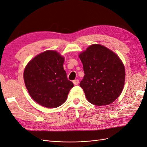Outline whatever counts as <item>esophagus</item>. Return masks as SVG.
<instances>
[{"mask_svg": "<svg viewBox=\"0 0 147 147\" xmlns=\"http://www.w3.org/2000/svg\"><path fill=\"white\" fill-rule=\"evenodd\" d=\"M73 83H74V84L75 85H78V83H79V80H78V79H76V80H74L73 81Z\"/></svg>", "mask_w": 147, "mask_h": 147, "instance_id": "obj_1", "label": "esophagus"}]
</instances>
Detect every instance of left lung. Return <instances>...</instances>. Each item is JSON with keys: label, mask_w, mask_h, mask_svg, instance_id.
<instances>
[{"label": "left lung", "mask_w": 147, "mask_h": 147, "mask_svg": "<svg viewBox=\"0 0 147 147\" xmlns=\"http://www.w3.org/2000/svg\"><path fill=\"white\" fill-rule=\"evenodd\" d=\"M85 75L80 83L87 100L96 106L108 105L124 88L125 69L117 55L100 45L89 46L79 55Z\"/></svg>", "instance_id": "left-lung-1"}]
</instances>
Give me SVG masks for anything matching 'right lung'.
<instances>
[{"mask_svg":"<svg viewBox=\"0 0 147 147\" xmlns=\"http://www.w3.org/2000/svg\"><path fill=\"white\" fill-rule=\"evenodd\" d=\"M64 58L56 51H46L30 61L24 70V82L30 96L40 105L54 108L67 98L73 83L63 67Z\"/></svg>","mask_w":147,"mask_h":147,"instance_id":"1","label":"right lung"}]
</instances>
